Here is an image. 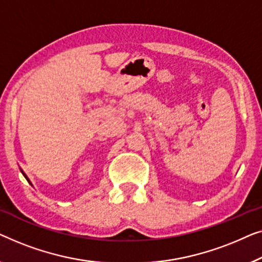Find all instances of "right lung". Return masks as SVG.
Masks as SVG:
<instances>
[{"label":"right lung","mask_w":262,"mask_h":262,"mask_svg":"<svg viewBox=\"0 0 262 262\" xmlns=\"http://www.w3.org/2000/svg\"><path fill=\"white\" fill-rule=\"evenodd\" d=\"M21 172H22V171H21ZM22 173H24V172H22ZM24 176L26 177V179H27V180H28V178H27V176H26V174H25V173H24ZM28 182H29V180H28Z\"/></svg>","instance_id":"right-lung-1"}]
</instances>
